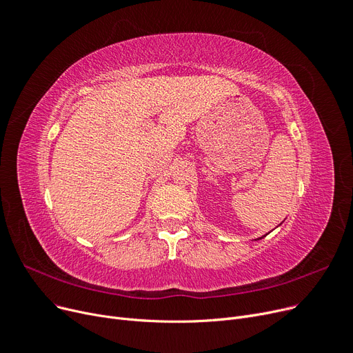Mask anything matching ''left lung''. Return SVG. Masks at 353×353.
I'll use <instances>...</instances> for the list:
<instances>
[{"mask_svg": "<svg viewBox=\"0 0 353 353\" xmlns=\"http://www.w3.org/2000/svg\"><path fill=\"white\" fill-rule=\"evenodd\" d=\"M264 236H265V235H264ZM259 239H261V238H259Z\"/></svg>", "mask_w": 353, "mask_h": 353, "instance_id": "obj_1", "label": "left lung"}]
</instances>
